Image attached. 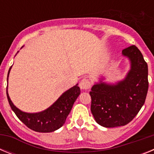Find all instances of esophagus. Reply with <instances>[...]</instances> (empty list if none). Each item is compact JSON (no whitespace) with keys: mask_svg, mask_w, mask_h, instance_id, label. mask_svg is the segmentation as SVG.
Masks as SVG:
<instances>
[{"mask_svg":"<svg viewBox=\"0 0 154 154\" xmlns=\"http://www.w3.org/2000/svg\"><path fill=\"white\" fill-rule=\"evenodd\" d=\"M91 82L89 81V79H82L80 81L79 83V87L82 89L83 90H88L91 88Z\"/></svg>","mask_w":154,"mask_h":154,"instance_id":"obj_1","label":"esophagus"}]
</instances>
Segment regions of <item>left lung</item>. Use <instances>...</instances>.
Masks as SVG:
<instances>
[{"instance_id": "left-lung-1", "label": "left lung", "mask_w": 154, "mask_h": 154, "mask_svg": "<svg viewBox=\"0 0 154 154\" xmlns=\"http://www.w3.org/2000/svg\"><path fill=\"white\" fill-rule=\"evenodd\" d=\"M123 55L129 58L131 68L116 85L100 82L92 87L91 112L99 125L111 128L125 126L143 106L148 91V67L142 53L135 45L126 48Z\"/></svg>"}]
</instances>
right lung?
Instances as JSON below:
<instances>
[{"label":"right lung","mask_w":154,"mask_h":154,"mask_svg":"<svg viewBox=\"0 0 154 154\" xmlns=\"http://www.w3.org/2000/svg\"><path fill=\"white\" fill-rule=\"evenodd\" d=\"M11 69V66L8 71V79ZM79 94V87L76 85L64 92L47 109L36 113H28L18 109L13 104L8 93L7 86V97L11 109L24 124L31 130L39 133H50L62 127Z\"/></svg>","instance_id":"right-lung-1"}]
</instances>
